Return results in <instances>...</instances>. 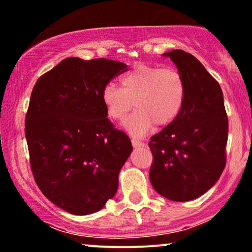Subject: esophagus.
<instances>
[{
	"mask_svg": "<svg viewBox=\"0 0 252 252\" xmlns=\"http://www.w3.org/2000/svg\"><path fill=\"white\" fill-rule=\"evenodd\" d=\"M131 143H132V146L135 147V148H137V147H143V146H144L143 142H141V141L136 140V138H132Z\"/></svg>",
	"mask_w": 252,
	"mask_h": 252,
	"instance_id": "34e87169",
	"label": "esophagus"
}]
</instances>
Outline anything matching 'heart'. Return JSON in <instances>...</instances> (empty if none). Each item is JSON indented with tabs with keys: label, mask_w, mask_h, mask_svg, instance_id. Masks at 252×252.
<instances>
[{
	"label": "heart",
	"mask_w": 252,
	"mask_h": 252,
	"mask_svg": "<svg viewBox=\"0 0 252 252\" xmlns=\"http://www.w3.org/2000/svg\"><path fill=\"white\" fill-rule=\"evenodd\" d=\"M120 80L121 88L112 82L104 85L102 102L115 121H122L135 104L137 110L123 124L135 137L148 134L156 123H172L180 114L186 88L175 68L137 63Z\"/></svg>",
	"instance_id": "heart-1"
}]
</instances>
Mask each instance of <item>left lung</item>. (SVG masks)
Returning <instances> with one entry per match:
<instances>
[{"mask_svg":"<svg viewBox=\"0 0 252 252\" xmlns=\"http://www.w3.org/2000/svg\"><path fill=\"white\" fill-rule=\"evenodd\" d=\"M170 58L184 78L186 96L179 116L150 138L149 178L158 194L189 201L212 189L224 170L228 121L219 84L204 65L185 51Z\"/></svg>","mask_w":252,"mask_h":252,"instance_id":"8db88e82","label":"left lung"}]
</instances>
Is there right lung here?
I'll return each instance as SVG.
<instances>
[{
  "instance_id": "right-lung-1",
  "label": "right lung",
  "mask_w": 252,
  "mask_h": 252,
  "mask_svg": "<svg viewBox=\"0 0 252 252\" xmlns=\"http://www.w3.org/2000/svg\"><path fill=\"white\" fill-rule=\"evenodd\" d=\"M126 70L116 60L66 58L32 91L25 129L32 172L43 195L72 215H91L114 198L132 152L102 102L104 85Z\"/></svg>"
}]
</instances>
